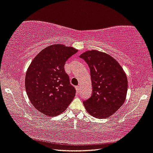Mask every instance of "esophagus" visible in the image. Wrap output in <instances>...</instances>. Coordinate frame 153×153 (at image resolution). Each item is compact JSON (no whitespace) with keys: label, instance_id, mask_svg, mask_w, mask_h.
Here are the masks:
<instances>
[{"label":"esophagus","instance_id":"obj_1","mask_svg":"<svg viewBox=\"0 0 153 153\" xmlns=\"http://www.w3.org/2000/svg\"><path fill=\"white\" fill-rule=\"evenodd\" d=\"M76 89L77 93H79V92L80 91L81 88H80V86H76Z\"/></svg>","mask_w":153,"mask_h":153}]
</instances>
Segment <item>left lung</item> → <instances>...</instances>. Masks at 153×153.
<instances>
[{
  "label": "left lung",
  "instance_id": "1",
  "mask_svg": "<svg viewBox=\"0 0 153 153\" xmlns=\"http://www.w3.org/2000/svg\"><path fill=\"white\" fill-rule=\"evenodd\" d=\"M79 57L88 65L93 85L91 97L83 101L84 107L93 117L108 118L125 102L127 76L118 62L105 53L87 51Z\"/></svg>",
  "mask_w": 153,
  "mask_h": 153
}]
</instances>
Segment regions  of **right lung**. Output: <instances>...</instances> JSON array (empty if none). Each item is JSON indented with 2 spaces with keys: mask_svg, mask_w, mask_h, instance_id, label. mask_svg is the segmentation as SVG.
Instances as JSON below:
<instances>
[{
  "mask_svg": "<svg viewBox=\"0 0 153 153\" xmlns=\"http://www.w3.org/2000/svg\"><path fill=\"white\" fill-rule=\"evenodd\" d=\"M77 52L71 47L52 45L31 62L26 74V91L34 107L43 114H60L76 95V88L70 83L64 66Z\"/></svg>",
  "mask_w": 153,
  "mask_h": 153,
  "instance_id": "right-lung-1",
  "label": "right lung"
}]
</instances>
